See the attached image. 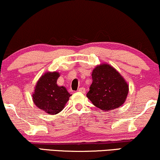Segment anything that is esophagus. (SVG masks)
Returning <instances> with one entry per match:
<instances>
[{"mask_svg":"<svg viewBox=\"0 0 160 160\" xmlns=\"http://www.w3.org/2000/svg\"><path fill=\"white\" fill-rule=\"evenodd\" d=\"M78 92H82V93H83V94H85V93H86V89H85V88H82V87H81V88H78Z\"/></svg>","mask_w":160,"mask_h":160,"instance_id":"esophagus-1","label":"esophagus"}]
</instances>
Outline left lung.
Returning <instances> with one entry per match:
<instances>
[{"label": "left lung", "instance_id": "obj_1", "mask_svg": "<svg viewBox=\"0 0 160 160\" xmlns=\"http://www.w3.org/2000/svg\"><path fill=\"white\" fill-rule=\"evenodd\" d=\"M92 83L86 96L95 106L108 111L124 103L128 93V85L117 71L102 63L93 70Z\"/></svg>", "mask_w": 160, "mask_h": 160}]
</instances>
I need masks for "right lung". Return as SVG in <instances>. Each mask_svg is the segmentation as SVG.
<instances>
[{"instance_id": "obj_1", "label": "right lung", "mask_w": 160, "mask_h": 160, "mask_svg": "<svg viewBox=\"0 0 160 160\" xmlns=\"http://www.w3.org/2000/svg\"><path fill=\"white\" fill-rule=\"evenodd\" d=\"M59 77L60 74L57 72H46L38 80L32 94L35 106L48 114L61 112L72 96L65 87L58 86L57 80Z\"/></svg>"}]
</instances>
